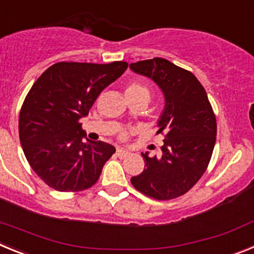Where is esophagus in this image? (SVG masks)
<instances>
[{"instance_id":"34e87169","label":"esophagus","mask_w":254,"mask_h":254,"mask_svg":"<svg viewBox=\"0 0 254 254\" xmlns=\"http://www.w3.org/2000/svg\"><path fill=\"white\" fill-rule=\"evenodd\" d=\"M128 154H129L128 151H126V150H123V149H117V151H116V155L121 159L126 158V156H128Z\"/></svg>"}]
</instances>
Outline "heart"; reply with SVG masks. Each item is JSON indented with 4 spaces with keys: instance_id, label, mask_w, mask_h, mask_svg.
<instances>
[{
    "instance_id": "1",
    "label": "heart",
    "mask_w": 254,
    "mask_h": 254,
    "mask_svg": "<svg viewBox=\"0 0 254 254\" xmlns=\"http://www.w3.org/2000/svg\"><path fill=\"white\" fill-rule=\"evenodd\" d=\"M126 91H131V93H137V91H145V93H149V90H147L146 87L143 86V85L138 84V82H132V84H129L128 86H127V90ZM129 136V132L128 131H121L120 133H118V137H120L121 141H126L127 138H128Z\"/></svg>"
}]
</instances>
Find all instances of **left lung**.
Returning <instances> with one entry per match:
<instances>
[{
  "label": "left lung",
  "mask_w": 254,
  "mask_h": 254,
  "mask_svg": "<svg viewBox=\"0 0 254 254\" xmlns=\"http://www.w3.org/2000/svg\"><path fill=\"white\" fill-rule=\"evenodd\" d=\"M129 67L154 80L165 98L158 123V133L164 136L161 155L142 154L146 168L131 183L159 201L183 196L206 172L216 142V117L207 94L190 71L164 58L138 61Z\"/></svg>",
  "instance_id": "left-lung-1"
}]
</instances>
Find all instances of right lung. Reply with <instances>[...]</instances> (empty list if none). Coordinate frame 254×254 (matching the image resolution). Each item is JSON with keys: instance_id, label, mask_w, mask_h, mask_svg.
<instances>
[{"instance_id": "1", "label": "right lung", "mask_w": 254, "mask_h": 254, "mask_svg": "<svg viewBox=\"0 0 254 254\" xmlns=\"http://www.w3.org/2000/svg\"><path fill=\"white\" fill-rule=\"evenodd\" d=\"M127 67L123 61L58 62L31 86L20 111V142L31 169L51 188L80 192L98 182L116 149L103 141L84 142L80 120Z\"/></svg>"}]
</instances>
